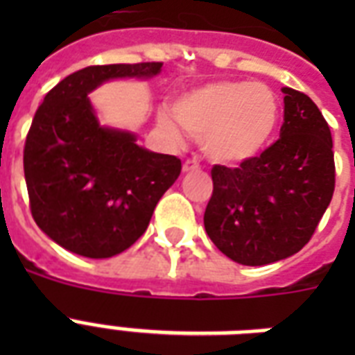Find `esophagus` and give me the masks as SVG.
I'll return each instance as SVG.
<instances>
[{
	"mask_svg": "<svg viewBox=\"0 0 355 355\" xmlns=\"http://www.w3.org/2000/svg\"><path fill=\"white\" fill-rule=\"evenodd\" d=\"M184 173H189V171H197L200 169V164L197 160H186L184 162Z\"/></svg>",
	"mask_w": 355,
	"mask_h": 355,
	"instance_id": "34e87169",
	"label": "esophagus"
}]
</instances>
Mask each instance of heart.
<instances>
[{"instance_id": "b5f03b06", "label": "heart", "mask_w": 355, "mask_h": 355, "mask_svg": "<svg viewBox=\"0 0 355 355\" xmlns=\"http://www.w3.org/2000/svg\"><path fill=\"white\" fill-rule=\"evenodd\" d=\"M178 125L214 162L239 164L267 147L280 121V101L272 88L250 80H217L178 97L173 105ZM162 127L175 132L173 119L160 114Z\"/></svg>"}]
</instances>
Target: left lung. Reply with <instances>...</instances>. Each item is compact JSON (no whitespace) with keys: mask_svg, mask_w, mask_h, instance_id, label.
Masks as SVG:
<instances>
[{"mask_svg":"<svg viewBox=\"0 0 355 355\" xmlns=\"http://www.w3.org/2000/svg\"><path fill=\"white\" fill-rule=\"evenodd\" d=\"M280 138L237 167L214 166L205 228L241 265H267L311 239L336 189L331 132L306 94L282 88Z\"/></svg>","mask_w":355,"mask_h":355,"instance_id":"8db88e82","label":"left lung"}]
</instances>
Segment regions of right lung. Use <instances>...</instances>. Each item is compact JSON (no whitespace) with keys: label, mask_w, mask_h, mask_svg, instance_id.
Wrapping results in <instances>:
<instances>
[{"label":"right lung","mask_w":355,"mask_h":355,"mask_svg":"<svg viewBox=\"0 0 355 355\" xmlns=\"http://www.w3.org/2000/svg\"><path fill=\"white\" fill-rule=\"evenodd\" d=\"M162 62L88 66L47 92L24 147L33 219L53 241L86 258H112L138 241L182 169L136 136L99 125L88 94L108 79L153 77Z\"/></svg>","instance_id":"1"}]
</instances>
